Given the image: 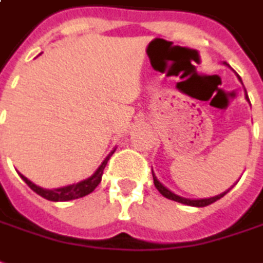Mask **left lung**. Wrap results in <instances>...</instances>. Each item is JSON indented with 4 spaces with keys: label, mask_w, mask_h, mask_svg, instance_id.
Returning <instances> with one entry per match:
<instances>
[{
    "label": "left lung",
    "mask_w": 263,
    "mask_h": 263,
    "mask_svg": "<svg viewBox=\"0 0 263 263\" xmlns=\"http://www.w3.org/2000/svg\"><path fill=\"white\" fill-rule=\"evenodd\" d=\"M239 78V80L242 82V79H240V76H237ZM246 99L249 101V98H248V95H246ZM153 178H154V184L155 187H157V190L161 193L164 197H167V199L170 200H174V201H178V203H183V204H187V206H194V207H204V206H209V204H212V203H214V201H217L219 199H221L226 193L229 192H224L221 193V194H219V196H214V197H210V199H200V200H192V199H184V197H180V196H177V194H174L173 192H170L167 187H164L158 180H157V177H155V174L153 173Z\"/></svg>",
    "instance_id": "8db88e82"
}]
</instances>
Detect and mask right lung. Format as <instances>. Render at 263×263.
<instances>
[{
    "label": "right lung",
    "instance_id": "obj_1",
    "mask_svg": "<svg viewBox=\"0 0 263 263\" xmlns=\"http://www.w3.org/2000/svg\"><path fill=\"white\" fill-rule=\"evenodd\" d=\"M114 153H115V149L103 160V162L99 165V168L93 173V176H90L89 178L83 180V181H79V183L71 184V185H66V187H60V189H54V190L42 189V187H39V185H35L34 183H31V181H30L28 178H26L23 174H20V177L26 181L27 185H28L33 192H35L39 196H42L44 199L50 200V201H69V200L80 199V197H85L87 194H90V193L93 192L95 189L98 187V184L101 183L103 170H105V167H106V164H108L109 161V158H110V155L114 154Z\"/></svg>",
    "mask_w": 263,
    "mask_h": 263
}]
</instances>
